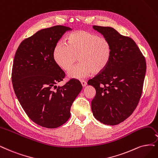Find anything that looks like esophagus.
Masks as SVG:
<instances>
[{
    "label": "esophagus",
    "instance_id": "1",
    "mask_svg": "<svg viewBox=\"0 0 158 158\" xmlns=\"http://www.w3.org/2000/svg\"><path fill=\"white\" fill-rule=\"evenodd\" d=\"M81 85H82V86H83V87L86 86V85H87L86 81H83V80H81Z\"/></svg>",
    "mask_w": 158,
    "mask_h": 158
}]
</instances>
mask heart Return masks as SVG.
I'll use <instances>...</instances> for the list:
<instances>
[{
	"mask_svg": "<svg viewBox=\"0 0 158 158\" xmlns=\"http://www.w3.org/2000/svg\"><path fill=\"white\" fill-rule=\"evenodd\" d=\"M111 55V44L107 38L84 30L69 34L67 43L60 41L52 51L54 62L65 71L72 67L78 57L80 63L68 73L69 78L75 79L102 73L108 66Z\"/></svg>",
	"mask_w": 158,
	"mask_h": 158,
	"instance_id": "1",
	"label": "heart"
}]
</instances>
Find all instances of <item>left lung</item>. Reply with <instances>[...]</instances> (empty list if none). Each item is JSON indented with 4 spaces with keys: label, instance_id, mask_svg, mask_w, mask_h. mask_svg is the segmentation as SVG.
<instances>
[{
    "label": "left lung",
    "instance_id": "1",
    "mask_svg": "<svg viewBox=\"0 0 158 158\" xmlns=\"http://www.w3.org/2000/svg\"><path fill=\"white\" fill-rule=\"evenodd\" d=\"M111 44L108 66L89 80L96 94L91 102L93 115L107 125H117L133 113L141 98L147 69L145 58L135 42L109 27L93 26Z\"/></svg>",
    "mask_w": 158,
    "mask_h": 158
}]
</instances>
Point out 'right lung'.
<instances>
[{"mask_svg": "<svg viewBox=\"0 0 158 158\" xmlns=\"http://www.w3.org/2000/svg\"><path fill=\"white\" fill-rule=\"evenodd\" d=\"M69 27L56 25L42 29L24 40L14 56L11 81L23 110L36 124L47 128L62 126L70 117V109L82 90L80 81L69 80L56 86L65 73L53 60L52 51Z\"/></svg>", "mask_w": 158, "mask_h": 158, "instance_id": "obj_1", "label": "right lung"}]
</instances>
